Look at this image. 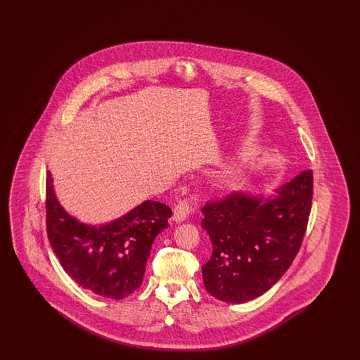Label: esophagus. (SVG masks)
Segmentation results:
<instances>
[{"instance_id":"obj_1","label":"esophagus","mask_w":360,"mask_h":360,"mask_svg":"<svg viewBox=\"0 0 360 360\" xmlns=\"http://www.w3.org/2000/svg\"><path fill=\"white\" fill-rule=\"evenodd\" d=\"M194 201H188V200H182L179 201L175 207H174V214H172V220L175 223H182L188 217V214L193 212L194 209Z\"/></svg>"}]
</instances>
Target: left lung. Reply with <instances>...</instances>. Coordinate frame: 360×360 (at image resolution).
Returning <instances> with one entry per match:
<instances>
[{
	"instance_id": "8db88e82",
	"label": "left lung",
	"mask_w": 360,
	"mask_h": 360,
	"mask_svg": "<svg viewBox=\"0 0 360 360\" xmlns=\"http://www.w3.org/2000/svg\"><path fill=\"white\" fill-rule=\"evenodd\" d=\"M276 193L274 198L233 193L202 206L201 226L213 248L202 278L214 298L231 304L257 298L297 257L311 209L313 172H301Z\"/></svg>"
}]
</instances>
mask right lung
Returning <instances> with one entry per match:
<instances>
[{
  "mask_svg": "<svg viewBox=\"0 0 360 360\" xmlns=\"http://www.w3.org/2000/svg\"><path fill=\"white\" fill-rule=\"evenodd\" d=\"M172 209L146 201L98 228L79 223L58 202L51 172L46 178V226L63 270L82 289L112 300L137 290L158 233L167 228Z\"/></svg>",
  "mask_w": 360,
  "mask_h": 360,
  "instance_id": "add662e5",
  "label": "right lung"
}]
</instances>
